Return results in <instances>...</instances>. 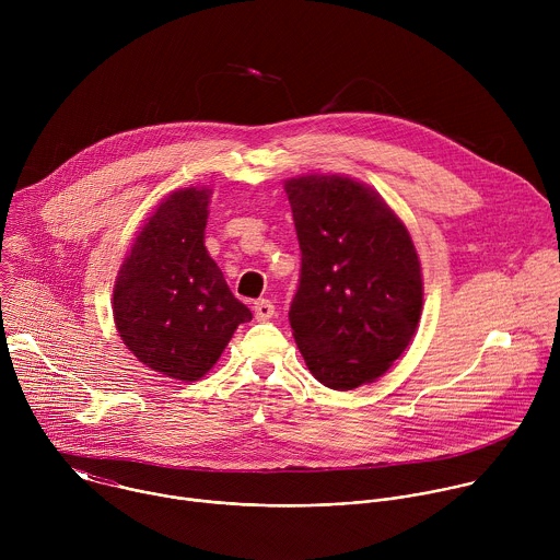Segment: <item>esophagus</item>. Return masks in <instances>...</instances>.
<instances>
[{
    "label": "esophagus",
    "instance_id": "esophagus-1",
    "mask_svg": "<svg viewBox=\"0 0 560 560\" xmlns=\"http://www.w3.org/2000/svg\"><path fill=\"white\" fill-rule=\"evenodd\" d=\"M253 310H255L257 322H268V318H272V316H275V303H272V301H268V299H259V301H255Z\"/></svg>",
    "mask_w": 560,
    "mask_h": 560
}]
</instances>
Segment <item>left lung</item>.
Returning a JSON list of instances; mask_svg holds the SVG:
<instances>
[{"instance_id": "obj_1", "label": "left lung", "mask_w": 560, "mask_h": 560, "mask_svg": "<svg viewBox=\"0 0 560 560\" xmlns=\"http://www.w3.org/2000/svg\"><path fill=\"white\" fill-rule=\"evenodd\" d=\"M285 195L301 248L290 326L305 365L332 389L372 383L421 318L412 236L378 192L343 175L288 179Z\"/></svg>"}]
</instances>
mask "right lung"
I'll return each instance as SVG.
<instances>
[{
    "instance_id": "add662e5",
    "label": "right lung",
    "mask_w": 560,
    "mask_h": 560,
    "mask_svg": "<svg viewBox=\"0 0 560 560\" xmlns=\"http://www.w3.org/2000/svg\"><path fill=\"white\" fill-rule=\"evenodd\" d=\"M212 190L182 188L145 219L124 259L113 316L126 348L150 370L201 378L253 312L234 299L203 246Z\"/></svg>"
}]
</instances>
